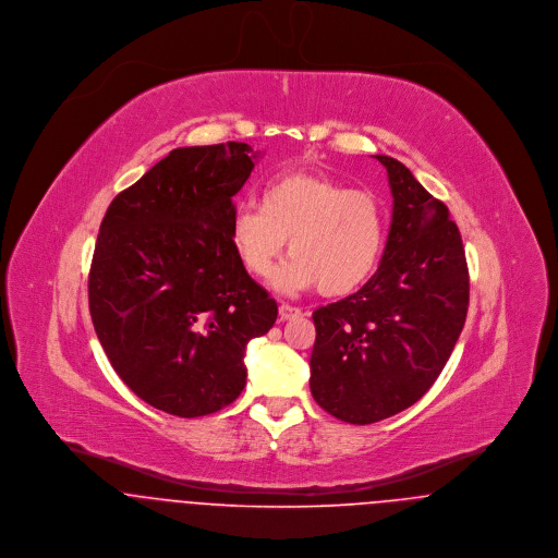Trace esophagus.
<instances>
[{
  "instance_id": "34e87169",
  "label": "esophagus",
  "mask_w": 558,
  "mask_h": 558,
  "mask_svg": "<svg viewBox=\"0 0 558 558\" xmlns=\"http://www.w3.org/2000/svg\"><path fill=\"white\" fill-rule=\"evenodd\" d=\"M301 314H303V312H301L299 307H292V305H286V303L279 307V316H281L283 322H286V319L299 318Z\"/></svg>"
}]
</instances>
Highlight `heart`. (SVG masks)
I'll use <instances>...</instances> for the list:
<instances>
[{"mask_svg": "<svg viewBox=\"0 0 558 558\" xmlns=\"http://www.w3.org/2000/svg\"><path fill=\"white\" fill-rule=\"evenodd\" d=\"M257 204L230 221V244L248 275L266 277L286 240L292 255L275 275L281 290L318 286L324 296H348L376 272L385 213L369 191L326 173L286 171L264 184Z\"/></svg>", "mask_w": 558, "mask_h": 558, "instance_id": "heart-1", "label": "heart"}]
</instances>
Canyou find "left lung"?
Wrapping results in <instances>:
<instances>
[{
    "label": "left lung",
    "instance_id": "obj_1",
    "mask_svg": "<svg viewBox=\"0 0 558 558\" xmlns=\"http://www.w3.org/2000/svg\"><path fill=\"white\" fill-rule=\"evenodd\" d=\"M387 167L393 221L376 275L314 312L312 396L367 425L423 398L447 365L469 312V266L449 208L398 159Z\"/></svg>",
    "mask_w": 558,
    "mask_h": 558
}]
</instances>
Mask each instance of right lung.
<instances>
[{"instance_id":"right-lung-1","label":"right lung","mask_w":558,"mask_h":558,"mask_svg":"<svg viewBox=\"0 0 558 558\" xmlns=\"http://www.w3.org/2000/svg\"><path fill=\"white\" fill-rule=\"evenodd\" d=\"M248 144L175 148L109 204L87 296L98 341L124 385L193 418L239 398L244 350L277 303L230 244L232 197L255 167Z\"/></svg>"}]
</instances>
